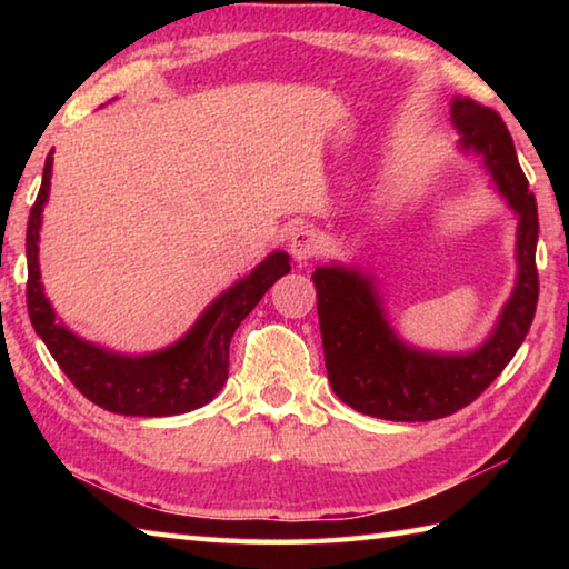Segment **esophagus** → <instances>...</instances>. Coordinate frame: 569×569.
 I'll return each mask as SVG.
<instances>
[{"mask_svg": "<svg viewBox=\"0 0 569 569\" xmlns=\"http://www.w3.org/2000/svg\"><path fill=\"white\" fill-rule=\"evenodd\" d=\"M319 248H321V238L313 228H298L291 236V240H288V250H291V256L298 263H306L308 258H313L319 253Z\"/></svg>", "mask_w": 569, "mask_h": 569, "instance_id": "obj_1", "label": "esophagus"}]
</instances>
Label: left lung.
I'll use <instances>...</instances> for the list:
<instances>
[{
  "label": "left lung",
  "mask_w": 569,
  "mask_h": 569,
  "mask_svg": "<svg viewBox=\"0 0 569 569\" xmlns=\"http://www.w3.org/2000/svg\"><path fill=\"white\" fill-rule=\"evenodd\" d=\"M461 148L475 150L492 172L517 223V283L489 339L471 353H429L397 339L383 319L371 276L356 268H316L326 373L351 409L389 421H431L475 401L512 361L532 326L539 296L537 203L519 168L515 142L495 110L469 98L451 102Z\"/></svg>",
  "instance_id": "8db88e82"
}]
</instances>
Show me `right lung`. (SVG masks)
<instances>
[{
	"label": "right lung",
	"mask_w": 569,
	"mask_h": 569,
	"mask_svg": "<svg viewBox=\"0 0 569 569\" xmlns=\"http://www.w3.org/2000/svg\"><path fill=\"white\" fill-rule=\"evenodd\" d=\"M52 152L47 156L42 188L27 223V311L34 331L60 363L77 391L92 403L124 417H172L203 407L228 379V346L240 321L253 311L278 278L291 271V258L276 250L206 308L196 326L168 349L122 356L82 341L57 321L40 281V226L50 196Z\"/></svg>",
	"instance_id": "obj_1"
}]
</instances>
